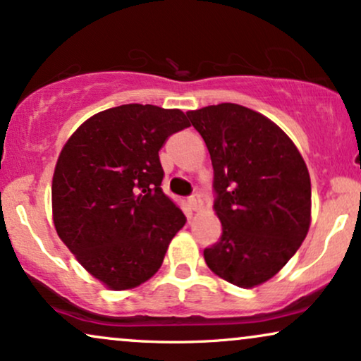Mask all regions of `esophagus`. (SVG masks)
Listing matches in <instances>:
<instances>
[{"label":"esophagus","instance_id":"esophagus-1","mask_svg":"<svg viewBox=\"0 0 361 361\" xmlns=\"http://www.w3.org/2000/svg\"><path fill=\"white\" fill-rule=\"evenodd\" d=\"M188 205H190V208H192L193 212L202 210L203 202H202V198H200V195H193V197H190L188 198Z\"/></svg>","mask_w":361,"mask_h":361}]
</instances>
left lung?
Segmentation results:
<instances>
[{
    "mask_svg": "<svg viewBox=\"0 0 361 361\" xmlns=\"http://www.w3.org/2000/svg\"><path fill=\"white\" fill-rule=\"evenodd\" d=\"M214 166L220 240L203 250L210 271L250 289L274 277L311 225V180L301 153L276 123L238 104L188 111Z\"/></svg>",
    "mask_w": 361,
    "mask_h": 361,
    "instance_id": "8db88e82",
    "label": "left lung"
}]
</instances>
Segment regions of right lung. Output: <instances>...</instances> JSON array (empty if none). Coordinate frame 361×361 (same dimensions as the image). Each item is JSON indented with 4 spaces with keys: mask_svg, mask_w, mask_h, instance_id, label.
Returning a JSON list of instances; mask_svg holds the SVG:
<instances>
[{
    "mask_svg": "<svg viewBox=\"0 0 361 361\" xmlns=\"http://www.w3.org/2000/svg\"><path fill=\"white\" fill-rule=\"evenodd\" d=\"M180 109L124 104L97 112L68 137L51 180L59 237L82 267L128 290L161 267L183 212L161 190L159 149L188 128Z\"/></svg>",
    "mask_w": 361,
    "mask_h": 361,
    "instance_id": "1",
    "label": "right lung"
}]
</instances>
